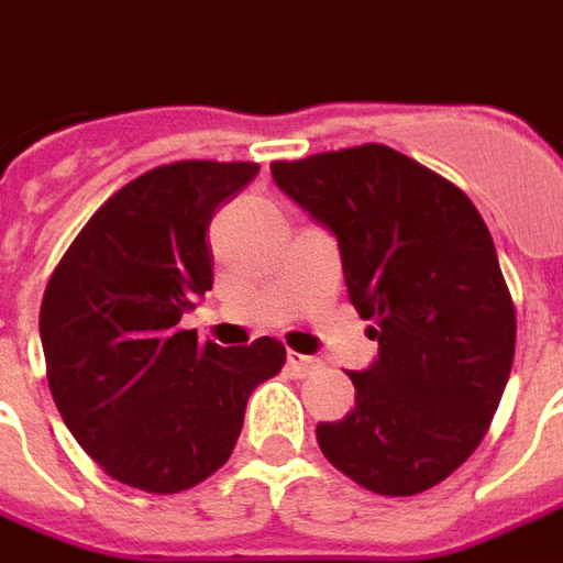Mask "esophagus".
Returning <instances> with one entry per match:
<instances>
[{"label":"esophagus","mask_w":563,"mask_h":563,"mask_svg":"<svg viewBox=\"0 0 563 563\" xmlns=\"http://www.w3.org/2000/svg\"><path fill=\"white\" fill-rule=\"evenodd\" d=\"M286 365H289V371H292L295 377H310L313 371H319V358H313V355H301V353H289L286 355Z\"/></svg>","instance_id":"esophagus-1"}]
</instances>
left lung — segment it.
I'll return each mask as SVG.
<instances>
[{
    "label": "left lung",
    "instance_id": "1",
    "mask_svg": "<svg viewBox=\"0 0 563 563\" xmlns=\"http://www.w3.org/2000/svg\"><path fill=\"white\" fill-rule=\"evenodd\" d=\"M274 184L341 246L379 355L355 407L319 422L322 455L367 492L419 495L471 459L516 355V305L495 241L459 186L386 144L271 162Z\"/></svg>",
    "mask_w": 563,
    "mask_h": 563
}]
</instances>
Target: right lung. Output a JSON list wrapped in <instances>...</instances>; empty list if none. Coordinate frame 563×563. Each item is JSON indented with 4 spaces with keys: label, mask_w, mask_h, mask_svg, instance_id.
Returning <instances> with one entry per match:
<instances>
[{
    "label": "right lung",
    "mask_w": 563,
    "mask_h": 563,
    "mask_svg": "<svg viewBox=\"0 0 563 563\" xmlns=\"http://www.w3.org/2000/svg\"><path fill=\"white\" fill-rule=\"evenodd\" d=\"M256 174V162L150 168L92 213L47 280V386L117 483L150 495L205 483L232 455L246 398L286 362L274 338L217 346L180 329L213 286L210 220Z\"/></svg>",
    "instance_id": "obj_1"
}]
</instances>
